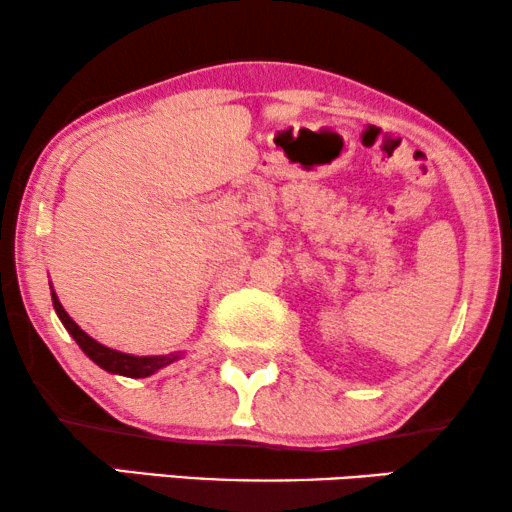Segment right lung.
I'll use <instances>...</instances> for the list:
<instances>
[{"instance_id":"add662e5","label":"right lung","mask_w":512,"mask_h":512,"mask_svg":"<svg viewBox=\"0 0 512 512\" xmlns=\"http://www.w3.org/2000/svg\"><path fill=\"white\" fill-rule=\"evenodd\" d=\"M51 300H53V307H55V314H58L62 326L67 328V333L72 335L76 340V345L81 347V352L88 356L90 361L97 363L102 370H107V373H114V375H123V377H149L153 373H158L160 368L170 366V363L179 361L184 352H174V354H165V356H135V354H125V352H116V349L111 347H104L102 342H97L95 338H90V335L83 331L81 326H76V321L69 317L65 312V307L58 300V293L53 291L51 286Z\"/></svg>"}]
</instances>
